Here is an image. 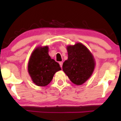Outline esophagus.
Instances as JSON below:
<instances>
[{"instance_id": "obj_1", "label": "esophagus", "mask_w": 121, "mask_h": 121, "mask_svg": "<svg viewBox=\"0 0 121 121\" xmlns=\"http://www.w3.org/2000/svg\"><path fill=\"white\" fill-rule=\"evenodd\" d=\"M62 64H63V62H62V61L59 62V64H60V65L61 67H62Z\"/></svg>"}]
</instances>
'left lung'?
I'll return each instance as SVG.
<instances>
[{
    "mask_svg": "<svg viewBox=\"0 0 121 121\" xmlns=\"http://www.w3.org/2000/svg\"><path fill=\"white\" fill-rule=\"evenodd\" d=\"M68 59L62 65V69L73 84L82 85L92 74L95 66L93 57L81 43L67 47Z\"/></svg>",
    "mask_w": 121,
    "mask_h": 121,
    "instance_id": "obj_1",
    "label": "left lung"
}]
</instances>
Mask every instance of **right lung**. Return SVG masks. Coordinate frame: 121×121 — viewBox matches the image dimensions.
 I'll use <instances>...</instances> for the list:
<instances>
[{"label": "right lung", "instance_id": "right-lung-1", "mask_svg": "<svg viewBox=\"0 0 121 121\" xmlns=\"http://www.w3.org/2000/svg\"><path fill=\"white\" fill-rule=\"evenodd\" d=\"M29 74L37 86H45L52 81L55 73L60 70L59 64L48 55V47L37 48L32 53L28 66Z\"/></svg>", "mask_w": 121, "mask_h": 121}]
</instances>
